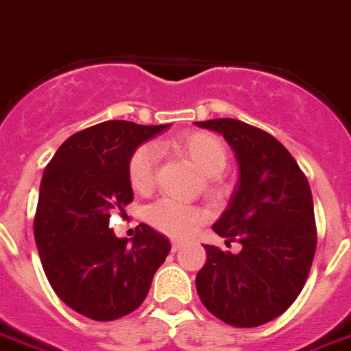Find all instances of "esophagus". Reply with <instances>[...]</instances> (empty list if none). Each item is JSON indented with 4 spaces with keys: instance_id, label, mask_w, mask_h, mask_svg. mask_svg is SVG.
<instances>
[{
    "instance_id": "obj_1",
    "label": "esophagus",
    "mask_w": 351,
    "mask_h": 351,
    "mask_svg": "<svg viewBox=\"0 0 351 351\" xmlns=\"http://www.w3.org/2000/svg\"><path fill=\"white\" fill-rule=\"evenodd\" d=\"M182 241H180V239H175V241H173V243H171V247H173V251H178V249H180V247H182Z\"/></svg>"
}]
</instances>
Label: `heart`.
Here are the masks:
<instances>
[{"label": "heart", "instance_id": "obj_1", "mask_svg": "<svg viewBox=\"0 0 351 351\" xmlns=\"http://www.w3.org/2000/svg\"><path fill=\"white\" fill-rule=\"evenodd\" d=\"M175 150L192 161L205 176H218L228 163V154L224 144L210 133H190L173 142ZM158 163V150L152 144L136 148L129 159V182L134 192L146 193L154 186ZM146 220L163 234L173 237L190 235L199 226L203 213L192 205H184L173 199H159L146 209Z\"/></svg>", "mask_w": 351, "mask_h": 351}]
</instances>
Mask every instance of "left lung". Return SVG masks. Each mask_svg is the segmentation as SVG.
Wrapping results in <instances>:
<instances>
[{
	"label": "left lung",
	"instance_id": "8db88e82",
	"mask_svg": "<svg viewBox=\"0 0 351 351\" xmlns=\"http://www.w3.org/2000/svg\"><path fill=\"white\" fill-rule=\"evenodd\" d=\"M195 125L222 134L234 150L239 178L213 230L226 245H241L235 254L205 245L197 295L228 325L258 327L285 312L308 279L317 243L312 190L271 134L230 117Z\"/></svg>",
	"mask_w": 351,
	"mask_h": 351
}]
</instances>
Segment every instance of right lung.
Listing matches in <instances>:
<instances>
[{
	"label": "right lung",
	"instance_id": "1",
	"mask_svg": "<svg viewBox=\"0 0 351 351\" xmlns=\"http://www.w3.org/2000/svg\"><path fill=\"white\" fill-rule=\"evenodd\" d=\"M169 125L104 121L72 134L43 171L34 235L58 298L89 319L134 312L171 243L148 224L127 243L110 228L112 210L133 201L129 159Z\"/></svg>",
	"mask_w": 351,
	"mask_h": 351
}]
</instances>
